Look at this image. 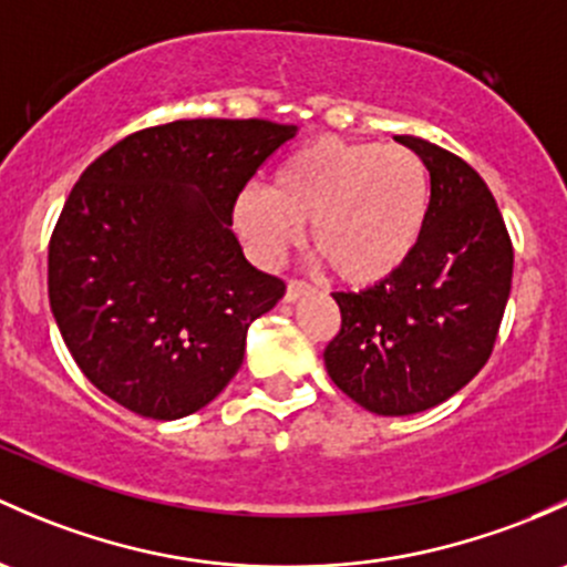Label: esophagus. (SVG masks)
<instances>
[{"instance_id":"34e87169","label":"esophagus","mask_w":567,"mask_h":567,"mask_svg":"<svg viewBox=\"0 0 567 567\" xmlns=\"http://www.w3.org/2000/svg\"><path fill=\"white\" fill-rule=\"evenodd\" d=\"M309 285L307 282H299V279H290L288 282V290H285V299L288 301H299V299H303V296L309 293Z\"/></svg>"}]
</instances>
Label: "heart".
Listing matches in <instances>:
<instances>
[{
	"mask_svg": "<svg viewBox=\"0 0 567 567\" xmlns=\"http://www.w3.org/2000/svg\"><path fill=\"white\" fill-rule=\"evenodd\" d=\"M429 212L432 176L419 152L320 138L279 165L274 187H244L234 223L264 264H277L309 223V249L333 277L372 288L408 266Z\"/></svg>",
	"mask_w": 567,
	"mask_h": 567,
	"instance_id": "heart-1",
	"label": "heart"
}]
</instances>
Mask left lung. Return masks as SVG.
Segmentation results:
<instances>
[{
  "mask_svg": "<svg viewBox=\"0 0 567 567\" xmlns=\"http://www.w3.org/2000/svg\"><path fill=\"white\" fill-rule=\"evenodd\" d=\"M396 141L432 176L424 238L391 279L333 293L342 329L323 353L337 389L374 415L424 413L464 389L492 355L514 277V247L484 178L424 138Z\"/></svg>",
  "mask_w": 567,
  "mask_h": 567,
  "instance_id": "1",
  "label": "left lung"
}]
</instances>
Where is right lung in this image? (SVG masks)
<instances>
[{
  "label": "right lung",
  "mask_w": 567,
  "mask_h": 567,
  "mask_svg": "<svg viewBox=\"0 0 567 567\" xmlns=\"http://www.w3.org/2000/svg\"><path fill=\"white\" fill-rule=\"evenodd\" d=\"M296 133L266 118H182L127 135L83 171L48 247V299L94 389L176 421L234 380L249 326L285 282L244 258L230 214Z\"/></svg>",
  "instance_id": "add662e5"
}]
</instances>
